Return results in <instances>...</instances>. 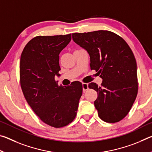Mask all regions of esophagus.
<instances>
[{
  "instance_id": "esophagus-1",
  "label": "esophagus",
  "mask_w": 152,
  "mask_h": 152,
  "mask_svg": "<svg viewBox=\"0 0 152 152\" xmlns=\"http://www.w3.org/2000/svg\"><path fill=\"white\" fill-rule=\"evenodd\" d=\"M82 88H83V92H84L88 89V85L86 83H82Z\"/></svg>"
}]
</instances>
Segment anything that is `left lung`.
<instances>
[{"label": "left lung", "instance_id": "1", "mask_svg": "<svg viewBox=\"0 0 152 152\" xmlns=\"http://www.w3.org/2000/svg\"><path fill=\"white\" fill-rule=\"evenodd\" d=\"M74 42L88 51L91 70L102 79L99 86L88 84L97 92L95 108L107 123L122 120L132 109L138 91L137 64L132 50L116 33L99 30L72 33Z\"/></svg>", "mask_w": 152, "mask_h": 152}]
</instances>
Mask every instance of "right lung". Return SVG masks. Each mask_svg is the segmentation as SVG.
<instances>
[{
    "label": "right lung",
    "mask_w": 152,
    "mask_h": 152,
    "mask_svg": "<svg viewBox=\"0 0 152 152\" xmlns=\"http://www.w3.org/2000/svg\"><path fill=\"white\" fill-rule=\"evenodd\" d=\"M71 34L37 36L25 45L20 59V84L29 106L43 123L63 127L75 119L82 94L80 82L58 86L59 54L71 41Z\"/></svg>",
    "instance_id": "obj_1"
}]
</instances>
